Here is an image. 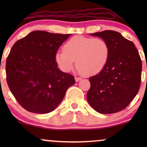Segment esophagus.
Instances as JSON below:
<instances>
[{
  "mask_svg": "<svg viewBox=\"0 0 147 147\" xmlns=\"http://www.w3.org/2000/svg\"><path fill=\"white\" fill-rule=\"evenodd\" d=\"M82 80V78H79V77H75V80H76V82H79V81H80V80Z\"/></svg>",
  "mask_w": 147,
  "mask_h": 147,
  "instance_id": "obj_1",
  "label": "esophagus"
}]
</instances>
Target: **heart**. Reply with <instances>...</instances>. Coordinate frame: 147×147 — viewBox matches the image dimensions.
Masks as SVG:
<instances>
[{
    "label": "heart",
    "instance_id": "obj_1",
    "mask_svg": "<svg viewBox=\"0 0 147 147\" xmlns=\"http://www.w3.org/2000/svg\"><path fill=\"white\" fill-rule=\"evenodd\" d=\"M110 49L105 40L74 36L63 46V51L55 53V60L59 69L69 72L74 63L80 72L86 76L100 73L105 67L110 57Z\"/></svg>",
    "mask_w": 147,
    "mask_h": 147
}]
</instances>
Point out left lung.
Masks as SVG:
<instances>
[{
	"mask_svg": "<svg viewBox=\"0 0 147 147\" xmlns=\"http://www.w3.org/2000/svg\"><path fill=\"white\" fill-rule=\"evenodd\" d=\"M90 35L105 40L110 54L102 71L89 78L88 103L100 114L121 111L139 90L142 71L139 53L134 44L118 32L106 30Z\"/></svg>",
	"mask_w": 147,
	"mask_h": 147,
	"instance_id": "8db88e82",
	"label": "left lung"
}]
</instances>
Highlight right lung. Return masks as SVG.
Here are the masks:
<instances>
[{
    "label": "right lung",
    "mask_w": 147,
    "mask_h": 147,
    "mask_svg": "<svg viewBox=\"0 0 147 147\" xmlns=\"http://www.w3.org/2000/svg\"><path fill=\"white\" fill-rule=\"evenodd\" d=\"M71 34L35 31L14 44L7 59L8 86L20 105L27 111L47 114L57 107L73 76L61 71L55 55Z\"/></svg>",
    "instance_id": "obj_1"
}]
</instances>
